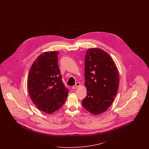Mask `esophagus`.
Wrapping results in <instances>:
<instances>
[{
	"label": "esophagus",
	"mask_w": 149,
	"mask_h": 149,
	"mask_svg": "<svg viewBox=\"0 0 149 149\" xmlns=\"http://www.w3.org/2000/svg\"><path fill=\"white\" fill-rule=\"evenodd\" d=\"M80 86V82H77L74 86H72V89H76L77 87H78L79 86Z\"/></svg>",
	"instance_id": "34e87169"
}]
</instances>
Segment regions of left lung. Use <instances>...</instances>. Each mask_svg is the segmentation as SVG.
Returning <instances> with one entry per match:
<instances>
[{"mask_svg":"<svg viewBox=\"0 0 149 149\" xmlns=\"http://www.w3.org/2000/svg\"><path fill=\"white\" fill-rule=\"evenodd\" d=\"M85 77L87 95L82 106L93 115L104 113L113 103L119 86L118 71L111 57L102 49H89L85 59Z\"/></svg>","mask_w":149,"mask_h":149,"instance_id":"left-lung-1","label":"left lung"}]
</instances>
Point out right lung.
I'll return each instance as SVG.
<instances>
[{
    "label": "right lung",
    "mask_w": 149,
    "mask_h": 149,
    "mask_svg": "<svg viewBox=\"0 0 149 149\" xmlns=\"http://www.w3.org/2000/svg\"><path fill=\"white\" fill-rule=\"evenodd\" d=\"M58 54V51H50L39 56L32 64L27 79L32 102L39 110L48 114L62 107L69 92L62 80Z\"/></svg>",
    "instance_id": "obj_1"
}]
</instances>
